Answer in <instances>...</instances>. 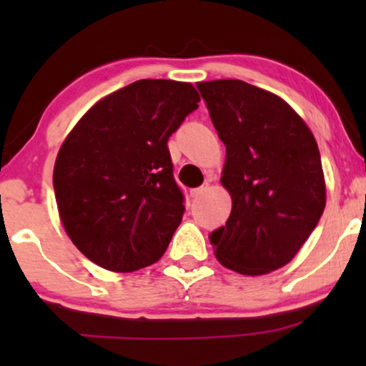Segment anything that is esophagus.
Wrapping results in <instances>:
<instances>
[{
  "label": "esophagus",
  "instance_id": "esophagus-1",
  "mask_svg": "<svg viewBox=\"0 0 366 366\" xmlns=\"http://www.w3.org/2000/svg\"><path fill=\"white\" fill-rule=\"evenodd\" d=\"M207 189H208V186H201V187L191 189V192H189V194H191V197H199L204 191H207Z\"/></svg>",
  "mask_w": 366,
  "mask_h": 366
}]
</instances>
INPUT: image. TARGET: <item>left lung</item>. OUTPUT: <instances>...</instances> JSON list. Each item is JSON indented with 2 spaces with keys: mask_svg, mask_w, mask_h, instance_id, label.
Here are the masks:
<instances>
[{
  "mask_svg": "<svg viewBox=\"0 0 366 366\" xmlns=\"http://www.w3.org/2000/svg\"><path fill=\"white\" fill-rule=\"evenodd\" d=\"M225 144L222 184L232 212L209 242L224 267L263 275L284 267L325 208L320 151L312 130L284 99L244 81L197 84Z\"/></svg>",
  "mask_w": 366,
  "mask_h": 366,
  "instance_id": "1",
  "label": "left lung"
}]
</instances>
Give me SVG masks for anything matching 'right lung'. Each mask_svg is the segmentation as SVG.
<instances>
[{
	"label": "right lung",
	"mask_w": 366,
	"mask_h": 366,
	"mask_svg": "<svg viewBox=\"0 0 366 366\" xmlns=\"http://www.w3.org/2000/svg\"><path fill=\"white\" fill-rule=\"evenodd\" d=\"M197 102L192 84L142 79L96 103L61 144L58 212L92 263L136 272L167 251L186 212L167 142Z\"/></svg>",
	"instance_id": "add662e5"
}]
</instances>
